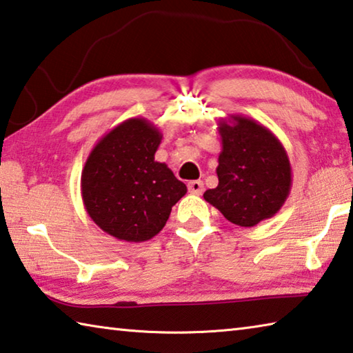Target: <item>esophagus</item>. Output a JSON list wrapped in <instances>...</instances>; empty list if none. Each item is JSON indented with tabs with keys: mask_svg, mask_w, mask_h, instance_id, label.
Masks as SVG:
<instances>
[{
	"mask_svg": "<svg viewBox=\"0 0 353 353\" xmlns=\"http://www.w3.org/2000/svg\"><path fill=\"white\" fill-rule=\"evenodd\" d=\"M188 188H189V192L190 194H195V195H201L203 190H205V186H203V181H200V180L189 181L188 183Z\"/></svg>",
	"mask_w": 353,
	"mask_h": 353,
	"instance_id": "esophagus-1",
	"label": "esophagus"
}]
</instances>
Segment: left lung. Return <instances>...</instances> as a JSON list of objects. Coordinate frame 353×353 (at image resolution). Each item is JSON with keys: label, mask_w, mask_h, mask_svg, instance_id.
<instances>
[{"label": "left lung", "mask_w": 353, "mask_h": 353, "mask_svg": "<svg viewBox=\"0 0 353 353\" xmlns=\"http://www.w3.org/2000/svg\"><path fill=\"white\" fill-rule=\"evenodd\" d=\"M219 186L203 196L231 223L252 228L274 217L292 190V165L277 136L242 114L219 121Z\"/></svg>", "instance_id": "1"}]
</instances>
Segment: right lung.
Masks as SVG:
<instances>
[{
	"label": "right lung",
	"instance_id": "add662e5",
	"mask_svg": "<svg viewBox=\"0 0 353 353\" xmlns=\"http://www.w3.org/2000/svg\"><path fill=\"white\" fill-rule=\"evenodd\" d=\"M161 139L154 123L130 117L103 134L86 158L80 178L83 206L111 237L132 243L153 239L186 195V184L154 161Z\"/></svg>",
	"mask_w": 353,
	"mask_h": 353
}]
</instances>
